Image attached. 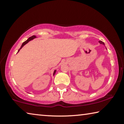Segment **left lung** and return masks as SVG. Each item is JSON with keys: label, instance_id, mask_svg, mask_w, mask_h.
<instances>
[{"label": "left lung", "instance_id": "8db88e82", "mask_svg": "<svg viewBox=\"0 0 124 124\" xmlns=\"http://www.w3.org/2000/svg\"><path fill=\"white\" fill-rule=\"evenodd\" d=\"M99 42L100 44H103V45H105L104 43V42H103V41H99Z\"/></svg>", "mask_w": 124, "mask_h": 124}]
</instances>
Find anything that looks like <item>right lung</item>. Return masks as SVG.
<instances>
[{"instance_id": "right-lung-1", "label": "right lung", "mask_w": 124, "mask_h": 124, "mask_svg": "<svg viewBox=\"0 0 124 124\" xmlns=\"http://www.w3.org/2000/svg\"><path fill=\"white\" fill-rule=\"evenodd\" d=\"M36 37L35 36V35H34V36H31V37H29V38L28 39H27V40L26 41H25V42H23V43L22 45H21V46L20 47V48L19 49L18 51H17V53H18V52L20 51V50L23 47V46H24V45H26V44H27V43H28V42H29V41H31V40H34V39L36 38ZM56 70H54V74H53V75L54 76V74H55V73H56Z\"/></svg>"}]
</instances>
